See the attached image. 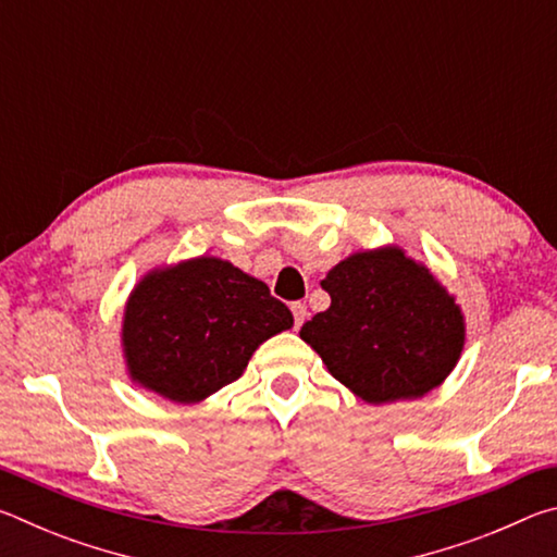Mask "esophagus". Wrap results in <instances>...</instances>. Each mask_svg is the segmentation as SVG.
Segmentation results:
<instances>
[{
	"instance_id": "esophagus-1",
	"label": "esophagus",
	"mask_w": 557,
	"mask_h": 557,
	"mask_svg": "<svg viewBox=\"0 0 557 557\" xmlns=\"http://www.w3.org/2000/svg\"><path fill=\"white\" fill-rule=\"evenodd\" d=\"M292 309V317H295V329H299L301 324H305V319H307V305H301V301H295V305L289 307Z\"/></svg>"
}]
</instances>
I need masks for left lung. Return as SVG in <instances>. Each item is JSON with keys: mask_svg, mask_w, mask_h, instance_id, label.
Segmentation results:
<instances>
[{"mask_svg": "<svg viewBox=\"0 0 557 557\" xmlns=\"http://www.w3.org/2000/svg\"><path fill=\"white\" fill-rule=\"evenodd\" d=\"M322 287L332 305L299 336L366 403L420 398L455 369L465 346L459 307L403 250L356 252Z\"/></svg>", "mask_w": 557, "mask_h": 557, "instance_id": "obj_1", "label": "left lung"}]
</instances>
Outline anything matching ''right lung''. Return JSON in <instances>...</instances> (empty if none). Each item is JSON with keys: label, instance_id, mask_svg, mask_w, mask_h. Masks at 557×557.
I'll list each match as a JSON object with an SVG mask.
<instances>
[{"label": "right lung", "instance_id": "add662e5", "mask_svg": "<svg viewBox=\"0 0 557 557\" xmlns=\"http://www.w3.org/2000/svg\"><path fill=\"white\" fill-rule=\"evenodd\" d=\"M292 326L265 282L219 258L157 270L132 292L122 342L132 379L196 403L240 379L265 338Z\"/></svg>", "mask_w": 557, "mask_h": 557}]
</instances>
